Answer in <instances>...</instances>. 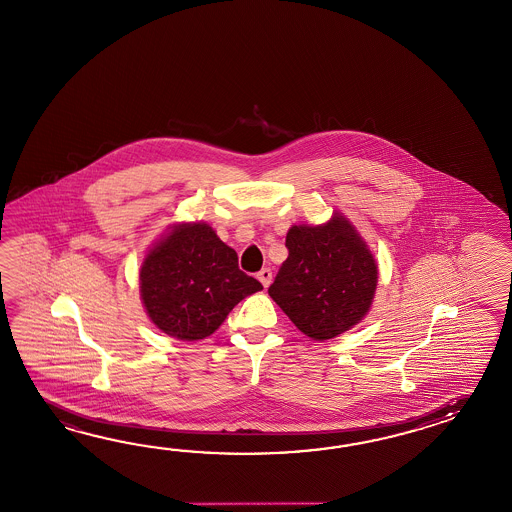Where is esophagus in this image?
I'll return each instance as SVG.
<instances>
[{"label": "esophagus", "instance_id": "34e87169", "mask_svg": "<svg viewBox=\"0 0 512 512\" xmlns=\"http://www.w3.org/2000/svg\"><path fill=\"white\" fill-rule=\"evenodd\" d=\"M258 280H260V282H262V286L267 289V287L271 286L273 271H271V269H262V271L258 273Z\"/></svg>", "mask_w": 512, "mask_h": 512}]
</instances>
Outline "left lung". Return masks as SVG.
<instances>
[{"label": "left lung", "mask_w": 512, "mask_h": 512, "mask_svg": "<svg viewBox=\"0 0 512 512\" xmlns=\"http://www.w3.org/2000/svg\"><path fill=\"white\" fill-rule=\"evenodd\" d=\"M286 262L269 295L300 332L328 341L365 319L378 286V263L345 215L287 230Z\"/></svg>", "instance_id": "left-lung-1"}]
</instances>
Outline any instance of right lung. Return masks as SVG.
Segmentation results:
<instances>
[{"label": "right lung", "instance_id": "right-lung-1", "mask_svg": "<svg viewBox=\"0 0 512 512\" xmlns=\"http://www.w3.org/2000/svg\"><path fill=\"white\" fill-rule=\"evenodd\" d=\"M169 228L143 258L140 298L160 332L180 341H199L263 286L239 271L236 250L217 238L208 223Z\"/></svg>", "mask_w": 512, "mask_h": 512}]
</instances>
